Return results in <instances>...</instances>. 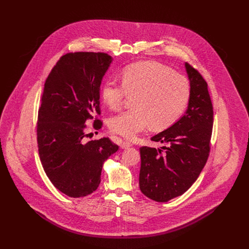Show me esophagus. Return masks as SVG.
<instances>
[{
  "mask_svg": "<svg viewBox=\"0 0 249 249\" xmlns=\"http://www.w3.org/2000/svg\"><path fill=\"white\" fill-rule=\"evenodd\" d=\"M132 144L130 143L129 142H126V141H121L120 142V146H121V148H123V149H126V148H128V147H130Z\"/></svg>",
  "mask_w": 249,
  "mask_h": 249,
  "instance_id": "obj_1",
  "label": "esophagus"
}]
</instances>
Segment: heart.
Masks as SVG:
<instances>
[{
	"label": "heart",
	"instance_id": "b5f03b06",
	"mask_svg": "<svg viewBox=\"0 0 249 249\" xmlns=\"http://www.w3.org/2000/svg\"><path fill=\"white\" fill-rule=\"evenodd\" d=\"M122 83L107 79L102 87V98L110 109L118 110L128 96H135V108L109 121L111 131L125 139H134L150 125L154 129L170 126L180 117L190 98L187 78L154 61L126 67L122 72Z\"/></svg>",
	"mask_w": 249,
	"mask_h": 249
}]
</instances>
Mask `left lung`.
<instances>
[{
    "mask_svg": "<svg viewBox=\"0 0 249 249\" xmlns=\"http://www.w3.org/2000/svg\"><path fill=\"white\" fill-rule=\"evenodd\" d=\"M190 98L185 114L166 130L151 138L160 148L142 146L139 185L142 194L157 202L183 195L197 179L210 151L213 106L206 81L185 63Z\"/></svg>",
    "mask_w": 249,
    "mask_h": 249,
    "instance_id": "obj_1",
    "label": "left lung"
}]
</instances>
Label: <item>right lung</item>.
Instances as JSON below:
<instances>
[{
  "label": "right lung",
  "instance_id": "add662e5",
  "mask_svg": "<svg viewBox=\"0 0 249 249\" xmlns=\"http://www.w3.org/2000/svg\"><path fill=\"white\" fill-rule=\"evenodd\" d=\"M113 58L103 53L63 55L50 72L38 112L37 142L53 185L70 197L95 192L103 165L119 146L108 138L85 142V122L100 111V87ZM95 120V129L102 127Z\"/></svg>",
  "mask_w": 249,
  "mask_h": 249
}]
</instances>
